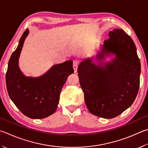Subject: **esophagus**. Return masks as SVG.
I'll use <instances>...</instances> for the list:
<instances>
[{
  "label": "esophagus",
  "instance_id": "obj_1",
  "mask_svg": "<svg viewBox=\"0 0 148 148\" xmlns=\"http://www.w3.org/2000/svg\"><path fill=\"white\" fill-rule=\"evenodd\" d=\"M79 65V61L77 60H74L73 61V69L75 72H77V67H78Z\"/></svg>",
  "mask_w": 148,
  "mask_h": 148
}]
</instances>
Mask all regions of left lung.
Returning <instances> with one entry per match:
<instances>
[{
  "instance_id": "obj_1",
  "label": "left lung",
  "mask_w": 148,
  "mask_h": 148,
  "mask_svg": "<svg viewBox=\"0 0 148 148\" xmlns=\"http://www.w3.org/2000/svg\"><path fill=\"white\" fill-rule=\"evenodd\" d=\"M104 41L98 59L113 53L116 57L103 66L82 61L77 69L85 102L91 113L112 119L129 108L137 95L140 63L132 39L122 29H113Z\"/></svg>"
}]
</instances>
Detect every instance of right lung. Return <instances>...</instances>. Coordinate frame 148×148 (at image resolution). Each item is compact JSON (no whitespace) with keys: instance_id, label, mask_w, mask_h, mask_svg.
Returning a JSON list of instances; mask_svg holds the SVG:
<instances>
[{"instance_id":"right-lung-1","label":"right lung","mask_w":148,"mask_h":148,"mask_svg":"<svg viewBox=\"0 0 148 148\" xmlns=\"http://www.w3.org/2000/svg\"><path fill=\"white\" fill-rule=\"evenodd\" d=\"M28 33V29H26L10 59L6 74V87L11 100L23 114L30 119H41L56 111L61 88L74 69L72 61L69 60L55 65L39 77L24 76L18 60Z\"/></svg>"}]
</instances>
